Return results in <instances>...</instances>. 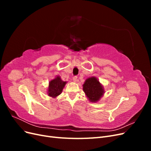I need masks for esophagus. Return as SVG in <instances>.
Listing matches in <instances>:
<instances>
[{"instance_id": "obj_1", "label": "esophagus", "mask_w": 151, "mask_h": 151, "mask_svg": "<svg viewBox=\"0 0 151 151\" xmlns=\"http://www.w3.org/2000/svg\"><path fill=\"white\" fill-rule=\"evenodd\" d=\"M73 81H74V82H75V83H76L77 81V77L76 76L73 77Z\"/></svg>"}]
</instances>
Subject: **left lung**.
<instances>
[{
  "mask_svg": "<svg viewBox=\"0 0 151 151\" xmlns=\"http://www.w3.org/2000/svg\"><path fill=\"white\" fill-rule=\"evenodd\" d=\"M83 90L91 102L98 101L104 93L102 86L94 77L86 79L83 84Z\"/></svg>",
  "mask_w": 151,
  "mask_h": 151,
  "instance_id": "8db88e82",
  "label": "left lung"
}]
</instances>
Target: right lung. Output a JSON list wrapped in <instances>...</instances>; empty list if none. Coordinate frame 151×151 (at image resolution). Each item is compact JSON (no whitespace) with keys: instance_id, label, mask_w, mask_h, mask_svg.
<instances>
[{"instance_id":"right-lung-1","label":"right lung","mask_w":151,"mask_h":151,"mask_svg":"<svg viewBox=\"0 0 151 151\" xmlns=\"http://www.w3.org/2000/svg\"><path fill=\"white\" fill-rule=\"evenodd\" d=\"M66 82L62 81L59 76L50 81L48 90V96L53 98L57 97V96L60 94Z\"/></svg>"}]
</instances>
